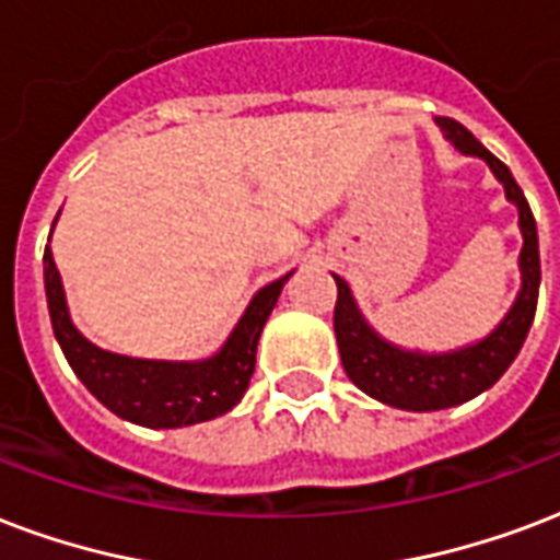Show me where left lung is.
I'll list each match as a JSON object with an SVG mask.
<instances>
[{
    "label": "left lung",
    "instance_id": "obj_1",
    "mask_svg": "<svg viewBox=\"0 0 560 560\" xmlns=\"http://www.w3.org/2000/svg\"><path fill=\"white\" fill-rule=\"evenodd\" d=\"M438 126L452 140V147L460 149L464 155L485 158L493 170V176L505 187L508 199L517 205L520 232H523V252H520L523 288H520L517 302L511 305L505 319L485 340L458 349V352L422 355V352L394 347L384 337L375 335L373 328L366 326V319L361 317L347 281L335 276V335L343 370L352 378V384L361 387L366 396H373L384 405L402 408V411H441V408L469 402L472 396L493 387L508 366L514 364V358L526 343L528 328L535 319L537 290H540L537 225L526 196L511 176V170L455 119L441 117Z\"/></svg>",
    "mask_w": 560,
    "mask_h": 560
}]
</instances>
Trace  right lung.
I'll return each mask as SVG.
<instances>
[{
    "label": "right lung",
    "instance_id": "right-lung-1",
    "mask_svg": "<svg viewBox=\"0 0 560 560\" xmlns=\"http://www.w3.org/2000/svg\"><path fill=\"white\" fill-rule=\"evenodd\" d=\"M55 229V225H52ZM52 237V234H49ZM284 279L272 281L252 296L249 308L234 326L225 347L205 361H147L117 352H105L72 326L61 272L55 267L52 249L43 252V281L49 317L72 373L108 411L147 429H182L194 422L213 420L232 411L249 387L255 373V352L264 323L276 308Z\"/></svg>",
    "mask_w": 560,
    "mask_h": 560
}]
</instances>
